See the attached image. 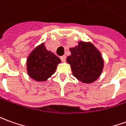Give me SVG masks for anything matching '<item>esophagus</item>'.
I'll return each instance as SVG.
<instances>
[{
	"label": "esophagus",
	"instance_id": "obj_1",
	"mask_svg": "<svg viewBox=\"0 0 126 126\" xmlns=\"http://www.w3.org/2000/svg\"><path fill=\"white\" fill-rule=\"evenodd\" d=\"M61 59L62 61V62H65V61H66V56L63 55V56H61Z\"/></svg>",
	"mask_w": 126,
	"mask_h": 126
}]
</instances>
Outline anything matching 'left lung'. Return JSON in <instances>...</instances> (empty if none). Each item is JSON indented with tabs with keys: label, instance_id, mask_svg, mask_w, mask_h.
I'll return each instance as SVG.
<instances>
[{
	"label": "left lung",
	"instance_id": "1",
	"mask_svg": "<svg viewBox=\"0 0 126 126\" xmlns=\"http://www.w3.org/2000/svg\"><path fill=\"white\" fill-rule=\"evenodd\" d=\"M71 54L66 61L70 65L72 74L83 83H92L101 75L104 59L101 53L90 41L78 42L70 47Z\"/></svg>",
	"mask_w": 126,
	"mask_h": 126
}]
</instances>
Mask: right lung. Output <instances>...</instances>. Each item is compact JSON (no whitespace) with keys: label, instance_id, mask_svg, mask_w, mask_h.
Returning <instances> with one entry per match:
<instances>
[{"label":"right lung","instance_id":"add662e5","mask_svg":"<svg viewBox=\"0 0 126 126\" xmlns=\"http://www.w3.org/2000/svg\"><path fill=\"white\" fill-rule=\"evenodd\" d=\"M61 61L59 57L46 49L45 43L37 45L30 52L26 61L28 76L34 81H47L54 74L58 64Z\"/></svg>","mask_w":126,"mask_h":126}]
</instances>
